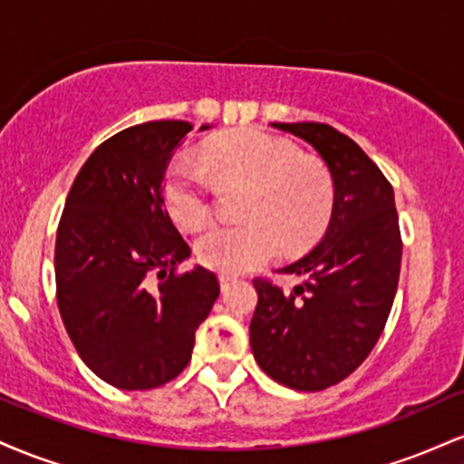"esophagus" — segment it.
<instances>
[{
  "mask_svg": "<svg viewBox=\"0 0 464 464\" xmlns=\"http://www.w3.org/2000/svg\"><path fill=\"white\" fill-rule=\"evenodd\" d=\"M233 284H236V279H233V276H228V275H220V287H222V292H227L228 287H231Z\"/></svg>",
  "mask_w": 464,
  "mask_h": 464,
  "instance_id": "1",
  "label": "esophagus"
}]
</instances>
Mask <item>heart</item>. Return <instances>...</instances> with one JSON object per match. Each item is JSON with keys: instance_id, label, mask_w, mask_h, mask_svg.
<instances>
[{"instance_id": "heart-1", "label": "heart", "mask_w": 464, "mask_h": 464, "mask_svg": "<svg viewBox=\"0 0 464 464\" xmlns=\"http://www.w3.org/2000/svg\"><path fill=\"white\" fill-rule=\"evenodd\" d=\"M202 163L222 180L253 185L244 225H211L196 239V255L207 268L225 275L268 262L287 246H301L321 231L332 209L334 185L318 161L301 159L299 148L273 132L248 129L218 140L202 152ZM169 216L185 228L198 227L211 211L209 183L191 159L180 157L163 179Z\"/></svg>"}]
</instances>
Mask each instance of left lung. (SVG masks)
Returning <instances> with one entry per match:
<instances>
[{
	"label": "left lung",
	"instance_id": "obj_1",
	"mask_svg": "<svg viewBox=\"0 0 464 464\" xmlns=\"http://www.w3.org/2000/svg\"><path fill=\"white\" fill-rule=\"evenodd\" d=\"M307 141L334 183L321 242L281 273L290 292L255 281L250 349L262 371L295 391H323L351 375L380 340L401 268L395 191L366 152L327 124H273Z\"/></svg>",
	"mask_w": 464,
	"mask_h": 464
}]
</instances>
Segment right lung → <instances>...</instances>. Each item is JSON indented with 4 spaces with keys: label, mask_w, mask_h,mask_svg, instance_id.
Instances as JSON below:
<instances>
[{
    "label": "right lung",
    "mask_w": 464,
    "mask_h": 464,
    "mask_svg": "<svg viewBox=\"0 0 464 464\" xmlns=\"http://www.w3.org/2000/svg\"><path fill=\"white\" fill-rule=\"evenodd\" d=\"M189 130L146 121L106 140L80 168L58 225L61 318L84 364L121 391L174 380L220 295L202 266L174 275L191 250L165 209L163 177Z\"/></svg>",
    "instance_id": "right-lung-1"
}]
</instances>
